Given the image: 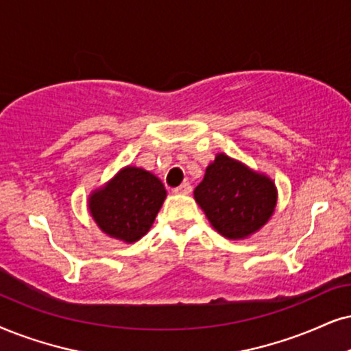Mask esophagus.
Returning <instances> with one entry per match:
<instances>
[{"instance_id": "obj_1", "label": "esophagus", "mask_w": 351, "mask_h": 351, "mask_svg": "<svg viewBox=\"0 0 351 351\" xmlns=\"http://www.w3.org/2000/svg\"><path fill=\"white\" fill-rule=\"evenodd\" d=\"M191 191H193V186H191L189 183H183L181 186H178V188L173 189V193H176V194H191Z\"/></svg>"}]
</instances>
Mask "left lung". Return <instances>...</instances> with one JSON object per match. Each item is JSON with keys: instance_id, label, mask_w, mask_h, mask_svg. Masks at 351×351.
<instances>
[{"instance_id": "obj_1", "label": "left lung", "mask_w": 351, "mask_h": 351, "mask_svg": "<svg viewBox=\"0 0 351 351\" xmlns=\"http://www.w3.org/2000/svg\"><path fill=\"white\" fill-rule=\"evenodd\" d=\"M194 199L217 232L239 239L257 232L270 219L277 189L267 176L219 154L194 189Z\"/></svg>"}]
</instances>
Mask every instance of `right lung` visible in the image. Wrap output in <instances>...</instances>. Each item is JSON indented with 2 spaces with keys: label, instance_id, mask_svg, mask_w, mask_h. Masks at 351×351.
Masks as SVG:
<instances>
[{
  "label": "right lung",
  "instance_id": "right-lung-1",
  "mask_svg": "<svg viewBox=\"0 0 351 351\" xmlns=\"http://www.w3.org/2000/svg\"><path fill=\"white\" fill-rule=\"evenodd\" d=\"M167 191L162 181L143 168L128 167L88 199L90 214L112 238L134 243L152 227Z\"/></svg>",
  "mask_w": 351,
  "mask_h": 351
}]
</instances>
